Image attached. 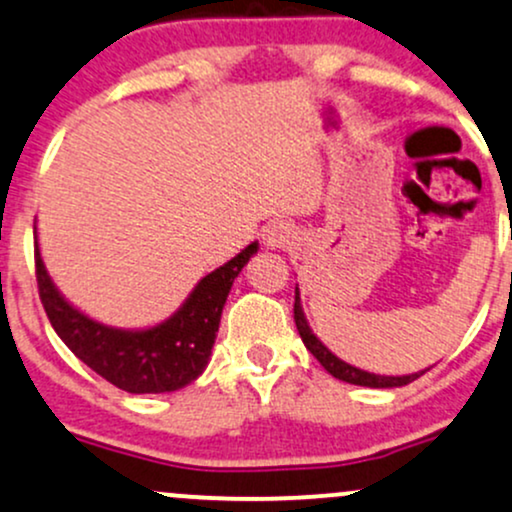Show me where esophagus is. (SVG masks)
<instances>
[{
    "label": "esophagus",
    "mask_w": 512,
    "mask_h": 512,
    "mask_svg": "<svg viewBox=\"0 0 512 512\" xmlns=\"http://www.w3.org/2000/svg\"><path fill=\"white\" fill-rule=\"evenodd\" d=\"M262 240H264V245H267L269 250L288 248V245H291L295 240L293 224H288V221H274V224L264 226Z\"/></svg>",
    "instance_id": "34e87169"
}]
</instances>
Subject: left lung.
I'll use <instances>...</instances> for the list:
<instances>
[{"label": "left lung", "mask_w": 512, "mask_h": 512, "mask_svg": "<svg viewBox=\"0 0 512 512\" xmlns=\"http://www.w3.org/2000/svg\"><path fill=\"white\" fill-rule=\"evenodd\" d=\"M293 317H295V326H298L300 338H303L305 348L317 357L319 365H322L326 372L331 374V377H336V379H341V381H348V384L369 386V389H398V386L410 384V381H415L417 377H422V374L427 372V369H420V372L400 374V377H389V374H374V372H365V369H360V367H355V365H348L346 360H341V357L331 353V350L326 348L324 343L315 336V331L310 329V322H307V317H305V312H303V305H300L298 286H295Z\"/></svg>", "instance_id": "obj_1"}]
</instances>
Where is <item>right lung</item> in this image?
<instances>
[{"label":"right lung","instance_id":"obj_1","mask_svg":"<svg viewBox=\"0 0 512 512\" xmlns=\"http://www.w3.org/2000/svg\"><path fill=\"white\" fill-rule=\"evenodd\" d=\"M257 250L260 243L255 240L229 262L202 276L174 315L145 329L109 326L80 312L54 286L38 243L35 269L49 322L78 360L121 391L166 393L183 389L205 372L233 281Z\"/></svg>","mask_w":512,"mask_h":512}]
</instances>
